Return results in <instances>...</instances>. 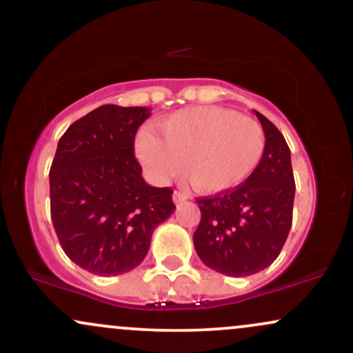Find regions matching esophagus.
<instances>
[{
    "mask_svg": "<svg viewBox=\"0 0 353 353\" xmlns=\"http://www.w3.org/2000/svg\"><path fill=\"white\" fill-rule=\"evenodd\" d=\"M172 199H174V202H176V204H181V202H184V201L189 199V194L182 192V190H174Z\"/></svg>",
    "mask_w": 353,
    "mask_h": 353,
    "instance_id": "34e87169",
    "label": "esophagus"
}]
</instances>
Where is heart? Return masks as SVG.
<instances>
[{
  "label": "heart",
  "instance_id": "obj_1",
  "mask_svg": "<svg viewBox=\"0 0 353 353\" xmlns=\"http://www.w3.org/2000/svg\"><path fill=\"white\" fill-rule=\"evenodd\" d=\"M143 131L136 154L152 179L165 182L184 169L194 189L219 194L252 176L265 151L262 125L225 108L181 109ZM183 163H181L180 161Z\"/></svg>",
  "mask_w": 353,
  "mask_h": 353
}]
</instances>
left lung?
<instances>
[{
    "label": "left lung",
    "instance_id": "8db88e82",
    "mask_svg": "<svg viewBox=\"0 0 353 353\" xmlns=\"http://www.w3.org/2000/svg\"><path fill=\"white\" fill-rule=\"evenodd\" d=\"M265 134V151L252 176L236 189L199 197L194 247L209 269L247 277L269 267L292 228L295 181L282 132L254 111Z\"/></svg>",
    "mask_w": 353,
    "mask_h": 353
}]
</instances>
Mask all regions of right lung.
<instances>
[{
  "label": "right lung",
  "mask_w": 353,
  "mask_h": 353,
  "mask_svg": "<svg viewBox=\"0 0 353 353\" xmlns=\"http://www.w3.org/2000/svg\"><path fill=\"white\" fill-rule=\"evenodd\" d=\"M148 108L101 106L61 136L50 171L51 219L68 257L81 269L121 275L136 269L154 229L176 209L172 189L152 188L134 157Z\"/></svg>",
  "instance_id": "obj_1"
}]
</instances>
